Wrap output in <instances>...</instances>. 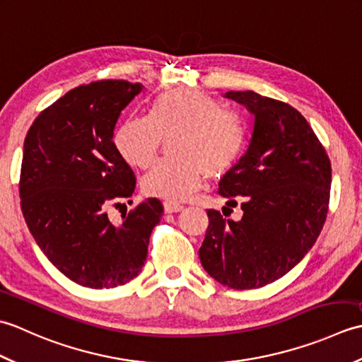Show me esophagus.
<instances>
[{
	"instance_id": "34e87169",
	"label": "esophagus",
	"mask_w": 362,
	"mask_h": 362,
	"mask_svg": "<svg viewBox=\"0 0 362 362\" xmlns=\"http://www.w3.org/2000/svg\"><path fill=\"white\" fill-rule=\"evenodd\" d=\"M163 206H165L166 213H179L183 210V205L175 204V202H165Z\"/></svg>"
}]
</instances>
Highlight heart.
Returning a JSON list of instances; mask_svg holds the SVG:
<instances>
[{
	"label": "heart",
	"mask_w": 362,
	"mask_h": 362,
	"mask_svg": "<svg viewBox=\"0 0 362 362\" xmlns=\"http://www.w3.org/2000/svg\"><path fill=\"white\" fill-rule=\"evenodd\" d=\"M174 158L158 161L143 177L148 196L183 201L206 177H222L233 168L245 144V126L233 110L197 90H171L149 104L148 118H127L115 130L119 156L134 168H148L169 140Z\"/></svg>",
	"instance_id": "b5f03b06"
}]
</instances>
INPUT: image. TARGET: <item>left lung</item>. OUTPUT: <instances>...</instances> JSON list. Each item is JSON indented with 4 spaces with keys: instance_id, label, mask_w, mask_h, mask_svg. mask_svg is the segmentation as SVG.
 <instances>
[{
    "instance_id": "8db88e82",
    "label": "left lung",
    "mask_w": 362,
    "mask_h": 362,
    "mask_svg": "<svg viewBox=\"0 0 362 362\" xmlns=\"http://www.w3.org/2000/svg\"><path fill=\"white\" fill-rule=\"evenodd\" d=\"M226 98L255 117L247 151L219 182L227 205L241 201L243 218L206 211L199 258L224 286L255 289L281 279L316 243L328 213L332 163L294 107L250 90Z\"/></svg>"
}]
</instances>
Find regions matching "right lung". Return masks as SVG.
Masks as SVG:
<instances>
[{
  "label": "right lung",
  "mask_w": 362,
  "mask_h": 362,
  "mask_svg": "<svg viewBox=\"0 0 362 362\" xmlns=\"http://www.w3.org/2000/svg\"><path fill=\"white\" fill-rule=\"evenodd\" d=\"M141 83L96 81L68 91L29 127L20 175L21 211L51 263L81 286L126 284L141 272L163 205L146 199L115 224L107 206L135 191L113 143L121 112Z\"/></svg>",
  "instance_id": "1"
}]
</instances>
